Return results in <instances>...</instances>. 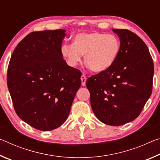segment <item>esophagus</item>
<instances>
[{"instance_id": "34e87169", "label": "esophagus", "mask_w": 160, "mask_h": 160, "mask_svg": "<svg viewBox=\"0 0 160 160\" xmlns=\"http://www.w3.org/2000/svg\"><path fill=\"white\" fill-rule=\"evenodd\" d=\"M87 81V78L85 75H82L81 76V82H82V86H85V83Z\"/></svg>"}]
</instances>
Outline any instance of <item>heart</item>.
<instances>
[{
    "mask_svg": "<svg viewBox=\"0 0 160 160\" xmlns=\"http://www.w3.org/2000/svg\"><path fill=\"white\" fill-rule=\"evenodd\" d=\"M121 42L113 34L99 32H80L72 37V44H64L61 53L70 67H76L82 60L95 73L109 70L117 60Z\"/></svg>",
    "mask_w": 160,
    "mask_h": 160,
    "instance_id": "heart-1",
    "label": "heart"
}]
</instances>
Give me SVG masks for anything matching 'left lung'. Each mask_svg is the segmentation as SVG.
Segmentation results:
<instances>
[{
	"instance_id": "left-lung-1",
	"label": "left lung",
	"mask_w": 160,
	"mask_h": 160,
	"mask_svg": "<svg viewBox=\"0 0 160 160\" xmlns=\"http://www.w3.org/2000/svg\"><path fill=\"white\" fill-rule=\"evenodd\" d=\"M121 42L109 70L87 80L92 109L107 125L118 126L139 116L152 90L154 65L145 42L128 29H112Z\"/></svg>"
}]
</instances>
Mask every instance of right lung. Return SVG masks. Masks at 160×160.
Segmentation results:
<instances>
[{
  "mask_svg": "<svg viewBox=\"0 0 160 160\" xmlns=\"http://www.w3.org/2000/svg\"><path fill=\"white\" fill-rule=\"evenodd\" d=\"M65 29L29 33L10 58L7 84L15 112L42 131L61 126L81 85V72L61 53Z\"/></svg>",
  "mask_w": 160,
  "mask_h": 160,
  "instance_id": "obj_1",
  "label": "right lung"
}]
</instances>
